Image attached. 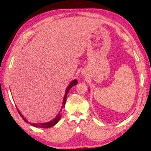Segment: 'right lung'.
<instances>
[{"mask_svg": "<svg viewBox=\"0 0 151 151\" xmlns=\"http://www.w3.org/2000/svg\"><path fill=\"white\" fill-rule=\"evenodd\" d=\"M78 84V80H73V81H71V82H70V84H69V85H68L67 89H66V91H65V97H64V99H63V106H62V109H63V107H65V106L66 100H67V94H68V92H69V91L71 89V87H73V86H75L76 84ZM61 111H62V109H61ZM18 113H19V114L20 115V116L22 117V118L24 119V122H25L29 123L28 122H27V119L24 118L23 116H22V115L20 113L19 111H18ZM60 117H61V115H60V112L57 115V116L55 117L54 119H52V120L50 121V122H48L40 123V124H33V123H29V124L32 126H33V127H37V128H50V127H52L54 125L56 124L58 122V121L60 120Z\"/></svg>", "mask_w": 151, "mask_h": 151, "instance_id": "obj_1", "label": "right lung"}]
</instances>
